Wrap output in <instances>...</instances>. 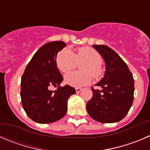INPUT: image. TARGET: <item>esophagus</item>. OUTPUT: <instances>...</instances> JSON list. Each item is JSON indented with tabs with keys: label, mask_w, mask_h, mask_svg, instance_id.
Masks as SVG:
<instances>
[{
	"label": "esophagus",
	"mask_w": 150,
	"mask_h": 150,
	"mask_svg": "<svg viewBox=\"0 0 150 150\" xmlns=\"http://www.w3.org/2000/svg\"><path fill=\"white\" fill-rule=\"evenodd\" d=\"M75 91H76V93H79L82 91V88H75Z\"/></svg>",
	"instance_id": "obj_1"
}]
</instances>
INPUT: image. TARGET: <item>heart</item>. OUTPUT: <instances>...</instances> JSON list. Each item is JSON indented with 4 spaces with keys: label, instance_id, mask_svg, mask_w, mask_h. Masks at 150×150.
Segmentation results:
<instances>
[{
    "label": "heart",
    "instance_id": "b5f03b06",
    "mask_svg": "<svg viewBox=\"0 0 150 150\" xmlns=\"http://www.w3.org/2000/svg\"><path fill=\"white\" fill-rule=\"evenodd\" d=\"M103 58L95 50L90 47H81L74 53L69 49H64L57 56V65L62 72H69L83 64L81 70L84 72H72L67 74L64 81L67 84L74 87H81L90 83L92 76L98 77L101 75V64Z\"/></svg>",
    "mask_w": 150,
    "mask_h": 150
}]
</instances>
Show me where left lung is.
I'll return each instance as SVG.
<instances>
[{
	"mask_svg": "<svg viewBox=\"0 0 150 150\" xmlns=\"http://www.w3.org/2000/svg\"><path fill=\"white\" fill-rule=\"evenodd\" d=\"M103 58L104 77L92 88L93 96L87 103L86 110L93 120L102 123H114L128 113L133 101L134 80L122 58L106 45H92Z\"/></svg>",
	"mask_w": 150,
	"mask_h": 150,
	"instance_id": "obj_1",
	"label": "left lung"
}]
</instances>
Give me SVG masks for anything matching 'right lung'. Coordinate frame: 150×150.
Listing matches in <instances>:
<instances>
[{
	"label": "right lung",
	"mask_w": 150,
	"mask_h": 150,
	"mask_svg": "<svg viewBox=\"0 0 150 150\" xmlns=\"http://www.w3.org/2000/svg\"><path fill=\"white\" fill-rule=\"evenodd\" d=\"M66 47L62 41L50 42L36 52L21 78L20 97L25 111L35 122L47 124L63 118L67 101L75 89L69 85L61 86L63 77L56 64L59 51ZM58 86L55 91L50 87Z\"/></svg>",
	"instance_id": "right-lung-1"
}]
</instances>
